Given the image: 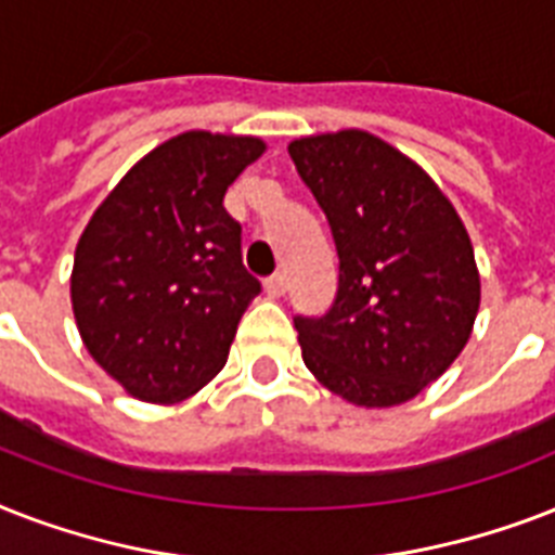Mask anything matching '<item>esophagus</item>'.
I'll return each mask as SVG.
<instances>
[{
	"mask_svg": "<svg viewBox=\"0 0 555 555\" xmlns=\"http://www.w3.org/2000/svg\"><path fill=\"white\" fill-rule=\"evenodd\" d=\"M285 287H287L285 273H276V276H270L268 282H264V294H268L270 299H279V296L285 294Z\"/></svg>",
	"mask_w": 555,
	"mask_h": 555,
	"instance_id": "obj_1",
	"label": "esophagus"
}]
</instances>
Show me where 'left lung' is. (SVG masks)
Instances as JSON below:
<instances>
[{
  "instance_id": "8db88e82",
  "label": "left lung",
  "mask_w": 555,
  "mask_h": 555,
  "mask_svg": "<svg viewBox=\"0 0 555 555\" xmlns=\"http://www.w3.org/2000/svg\"><path fill=\"white\" fill-rule=\"evenodd\" d=\"M337 244V299L296 317L302 360L322 386L365 409L412 400L473 334L481 276L452 201L412 158L363 129L287 146Z\"/></svg>"
}]
</instances>
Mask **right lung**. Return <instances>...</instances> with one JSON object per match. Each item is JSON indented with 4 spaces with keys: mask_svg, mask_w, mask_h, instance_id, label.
I'll use <instances>...</instances> for the list:
<instances>
[{
    "mask_svg": "<svg viewBox=\"0 0 555 555\" xmlns=\"http://www.w3.org/2000/svg\"><path fill=\"white\" fill-rule=\"evenodd\" d=\"M268 150L184 132L134 164L82 230L72 308L82 346L143 403H178L224 369L261 285L242 264L224 192Z\"/></svg>",
    "mask_w": 555,
    "mask_h": 555,
    "instance_id": "obj_1",
    "label": "right lung"
}]
</instances>
